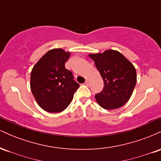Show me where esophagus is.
<instances>
[{
	"label": "esophagus",
	"instance_id": "1",
	"mask_svg": "<svg viewBox=\"0 0 161 161\" xmlns=\"http://www.w3.org/2000/svg\"><path fill=\"white\" fill-rule=\"evenodd\" d=\"M86 85L87 86H91V82H90L88 79H87V80L86 81Z\"/></svg>",
	"mask_w": 161,
	"mask_h": 161
}]
</instances>
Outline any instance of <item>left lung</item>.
<instances>
[{
  "label": "left lung",
  "mask_w": 161,
  "mask_h": 161,
  "mask_svg": "<svg viewBox=\"0 0 161 161\" xmlns=\"http://www.w3.org/2000/svg\"><path fill=\"white\" fill-rule=\"evenodd\" d=\"M104 81L102 92L95 97L105 110L121 108L132 96L137 81L133 64L119 51L107 50L103 53H89Z\"/></svg>",
  "instance_id": "left-lung-1"
}]
</instances>
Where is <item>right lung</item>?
Segmentation results:
<instances>
[{
    "label": "right lung",
    "instance_id": "1",
    "mask_svg": "<svg viewBox=\"0 0 161 161\" xmlns=\"http://www.w3.org/2000/svg\"><path fill=\"white\" fill-rule=\"evenodd\" d=\"M70 52L61 48L47 51L33 66L31 91L37 104L49 113L64 111L69 106L79 85L65 68Z\"/></svg>",
    "mask_w": 161,
    "mask_h": 161
}]
</instances>
